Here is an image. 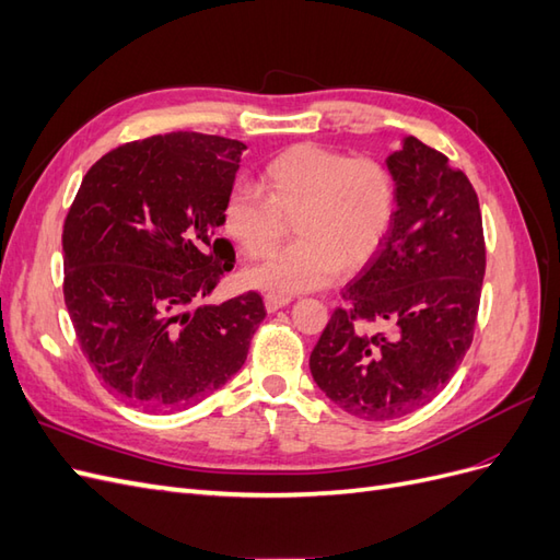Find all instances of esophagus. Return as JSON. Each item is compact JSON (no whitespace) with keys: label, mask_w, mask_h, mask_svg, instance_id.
<instances>
[{"label":"esophagus","mask_w":560,"mask_h":560,"mask_svg":"<svg viewBox=\"0 0 560 560\" xmlns=\"http://www.w3.org/2000/svg\"><path fill=\"white\" fill-rule=\"evenodd\" d=\"M264 303H266V311L268 313H276L282 306H287V303H292V296H287V294H266Z\"/></svg>","instance_id":"1"}]
</instances>
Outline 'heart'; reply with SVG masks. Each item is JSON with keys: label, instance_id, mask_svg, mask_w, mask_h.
Returning a JSON list of instances; mask_svg holds the SVG:
<instances>
[{"label": "heart", "instance_id": "obj_1", "mask_svg": "<svg viewBox=\"0 0 560 560\" xmlns=\"http://www.w3.org/2000/svg\"><path fill=\"white\" fill-rule=\"evenodd\" d=\"M259 189L235 186L222 222L249 259H266L294 222L299 241L254 268L259 290L308 292L358 270L383 247L397 214V182L374 156H348L322 144L287 147L270 159Z\"/></svg>", "mask_w": 560, "mask_h": 560}]
</instances>
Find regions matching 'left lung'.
Wrapping results in <instances>:
<instances>
[{
  "instance_id": "1",
  "label": "left lung",
  "mask_w": 560,
  "mask_h": 560,
  "mask_svg": "<svg viewBox=\"0 0 560 560\" xmlns=\"http://www.w3.org/2000/svg\"><path fill=\"white\" fill-rule=\"evenodd\" d=\"M387 167L395 224L311 352L322 393L364 420L401 418L442 393L471 346L486 273L467 175L416 138H404Z\"/></svg>"
}]
</instances>
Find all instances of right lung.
Instances as JSON below:
<instances>
[{"mask_svg": "<svg viewBox=\"0 0 560 560\" xmlns=\"http://www.w3.org/2000/svg\"><path fill=\"white\" fill-rule=\"evenodd\" d=\"M243 149L202 132L121 144L86 173L65 217L62 292L81 352L109 393L144 411L212 395L266 317L257 292L194 308L233 268L217 229Z\"/></svg>", "mask_w": 560, "mask_h": 560, "instance_id": "1", "label": "right lung"}]
</instances>
